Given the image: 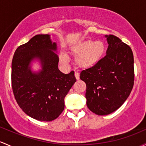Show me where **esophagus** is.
I'll use <instances>...</instances> for the list:
<instances>
[{
	"mask_svg": "<svg viewBox=\"0 0 146 146\" xmlns=\"http://www.w3.org/2000/svg\"><path fill=\"white\" fill-rule=\"evenodd\" d=\"M75 77H76V80H79L80 79V75L78 73H75Z\"/></svg>",
	"mask_w": 146,
	"mask_h": 146,
	"instance_id": "1",
	"label": "esophagus"
}]
</instances>
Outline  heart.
Returning <instances> with one entry per match:
<instances>
[{"label": "heart", "instance_id": "heart-1", "mask_svg": "<svg viewBox=\"0 0 146 146\" xmlns=\"http://www.w3.org/2000/svg\"><path fill=\"white\" fill-rule=\"evenodd\" d=\"M105 51L106 46L103 41L84 39L72 46L70 54L76 56L75 64L78 68L86 70L96 66L104 57ZM60 61L64 64L67 62L64 55L60 56Z\"/></svg>", "mask_w": 146, "mask_h": 146}]
</instances>
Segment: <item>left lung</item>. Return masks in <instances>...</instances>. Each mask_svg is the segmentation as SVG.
Returning a JSON list of instances; mask_svg holds the SVG:
<instances>
[{"label": "left lung", "instance_id": "8db88e82", "mask_svg": "<svg viewBox=\"0 0 146 146\" xmlns=\"http://www.w3.org/2000/svg\"><path fill=\"white\" fill-rule=\"evenodd\" d=\"M107 55L96 66L83 70L86 105L97 115H107L127 100L134 85V56L131 48L114 35H106Z\"/></svg>", "mask_w": 146, "mask_h": 146}]
</instances>
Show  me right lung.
I'll return each instance as SVG.
<instances>
[{
	"label": "right lung",
	"instance_id": "right-lung-1",
	"mask_svg": "<svg viewBox=\"0 0 146 146\" xmlns=\"http://www.w3.org/2000/svg\"><path fill=\"white\" fill-rule=\"evenodd\" d=\"M57 44L49 35H37L16 50L12 62V90L21 110L30 117L51 121L64 109V98L76 82L74 72L62 73ZM39 59L42 70L32 72L29 64Z\"/></svg>",
	"mask_w": 146,
	"mask_h": 146
}]
</instances>
